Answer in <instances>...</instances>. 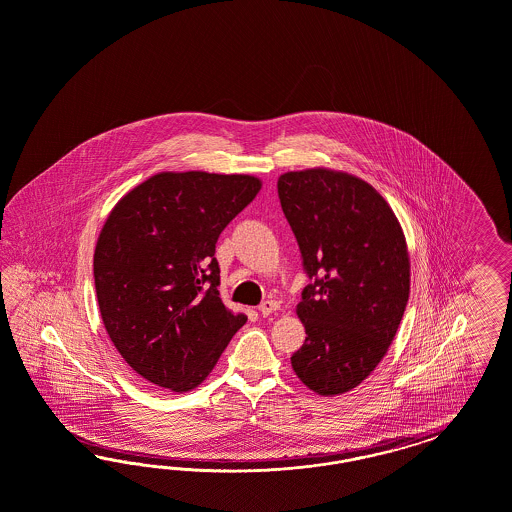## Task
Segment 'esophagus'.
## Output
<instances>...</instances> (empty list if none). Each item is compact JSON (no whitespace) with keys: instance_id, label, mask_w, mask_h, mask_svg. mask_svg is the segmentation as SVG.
Returning <instances> with one entry per match:
<instances>
[{"instance_id":"obj_1","label":"esophagus","mask_w":512,"mask_h":512,"mask_svg":"<svg viewBox=\"0 0 512 512\" xmlns=\"http://www.w3.org/2000/svg\"><path fill=\"white\" fill-rule=\"evenodd\" d=\"M278 310L279 304L276 300H266V302H263V304L259 306V311H261L263 317H268V315H272V313H276Z\"/></svg>"}]
</instances>
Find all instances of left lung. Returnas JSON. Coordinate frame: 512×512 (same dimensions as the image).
Segmentation results:
<instances>
[{"mask_svg":"<svg viewBox=\"0 0 512 512\" xmlns=\"http://www.w3.org/2000/svg\"><path fill=\"white\" fill-rule=\"evenodd\" d=\"M278 195L310 278L296 306L306 341L293 370L321 396L349 392L387 355L409 300L402 227L387 201L347 172H285Z\"/></svg>","mask_w":512,"mask_h":512,"instance_id":"left-lung-1","label":"left lung"}]
</instances>
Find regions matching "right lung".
Instances as JSON below:
<instances>
[{
	"instance_id": "right-lung-1",
	"label": "right lung",
	"mask_w": 512,
	"mask_h": 512,
	"mask_svg": "<svg viewBox=\"0 0 512 512\" xmlns=\"http://www.w3.org/2000/svg\"><path fill=\"white\" fill-rule=\"evenodd\" d=\"M261 189L248 174L159 172L114 206L93 255L103 325L155 387L187 392L248 321L219 298L216 242Z\"/></svg>"
}]
</instances>
